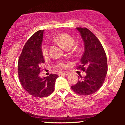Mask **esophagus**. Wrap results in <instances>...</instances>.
<instances>
[{
  "instance_id": "obj_1",
  "label": "esophagus",
  "mask_w": 125,
  "mask_h": 125,
  "mask_svg": "<svg viewBox=\"0 0 125 125\" xmlns=\"http://www.w3.org/2000/svg\"><path fill=\"white\" fill-rule=\"evenodd\" d=\"M69 73H70L69 72H63L60 73V74H64V75H68V74H69Z\"/></svg>"
}]
</instances>
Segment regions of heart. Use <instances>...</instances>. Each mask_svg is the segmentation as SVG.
<instances>
[{
  "mask_svg": "<svg viewBox=\"0 0 125 125\" xmlns=\"http://www.w3.org/2000/svg\"><path fill=\"white\" fill-rule=\"evenodd\" d=\"M56 40L59 43L63 45L66 48H71L73 45L74 40V39L71 36V35L66 33H61L56 37ZM42 53L44 57H46L49 55V48L47 43L44 42L42 44L41 48ZM56 67L58 68L64 69L67 67V64L63 62H59L56 64Z\"/></svg>",
  "mask_w": 125,
  "mask_h": 125,
  "instance_id": "1",
  "label": "heart"
}]
</instances>
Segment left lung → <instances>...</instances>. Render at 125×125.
<instances>
[{
  "label": "left lung",
  "instance_id": "obj_1",
  "mask_svg": "<svg viewBox=\"0 0 125 125\" xmlns=\"http://www.w3.org/2000/svg\"><path fill=\"white\" fill-rule=\"evenodd\" d=\"M84 43V51L79 69L85 71L86 76L79 75L78 82L71 88L80 95H89L98 90L104 83L107 72V58L101 43L87 28H76Z\"/></svg>",
  "mask_w": 125,
  "mask_h": 125
}]
</instances>
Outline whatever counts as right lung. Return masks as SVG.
I'll list each match as a JSON object with an SVG mask.
<instances>
[{"label": "right lung", "instance_id": "add662e5", "mask_svg": "<svg viewBox=\"0 0 125 125\" xmlns=\"http://www.w3.org/2000/svg\"><path fill=\"white\" fill-rule=\"evenodd\" d=\"M44 30L35 33L26 42L18 61V74L21 86L35 97L49 96L54 90L58 74H51L41 78V64L44 62L41 48Z\"/></svg>", "mask_w": 125, "mask_h": 125}]
</instances>
